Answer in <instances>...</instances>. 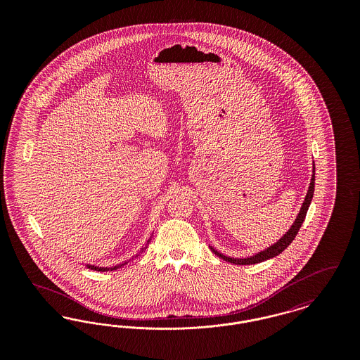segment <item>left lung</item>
I'll return each mask as SVG.
<instances>
[{
    "label": "left lung",
    "mask_w": 360,
    "mask_h": 360,
    "mask_svg": "<svg viewBox=\"0 0 360 360\" xmlns=\"http://www.w3.org/2000/svg\"><path fill=\"white\" fill-rule=\"evenodd\" d=\"M313 169H314V167H313ZM313 193H314V172H313V176H311V181H310L308 194H307V197H305V201H304V204H302V207H301V210H300V213H298L295 221L291 225L289 232H288L286 235H283V238L279 240V241H276L274 245H271L270 248H267V250L259 252L255 257H247V259H232V257H224L221 254H219L217 251H214L213 248H212V251H213L216 255L223 257L224 260H226V262H231V263H235V264H243V266H244V264H255V263H260V262H264V260H267V259H270V257L279 255L282 251H285V250L290 245L291 241L295 239V236H297V233H298L301 225H302L304 220H305V216H307V213H308L309 205H310L311 198H313Z\"/></svg>",
    "instance_id": "8db88e82"
}]
</instances>
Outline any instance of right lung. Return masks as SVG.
Instances as JSON below:
<instances>
[{
	"mask_svg": "<svg viewBox=\"0 0 360 360\" xmlns=\"http://www.w3.org/2000/svg\"><path fill=\"white\" fill-rule=\"evenodd\" d=\"M125 264V263H124ZM89 269H91V270H96V271H108L109 269H103V267H96V266H87ZM119 266H116V267H113V269H110V270H116Z\"/></svg>",
	"mask_w": 360,
	"mask_h": 360,
	"instance_id": "1",
	"label": "right lung"
}]
</instances>
